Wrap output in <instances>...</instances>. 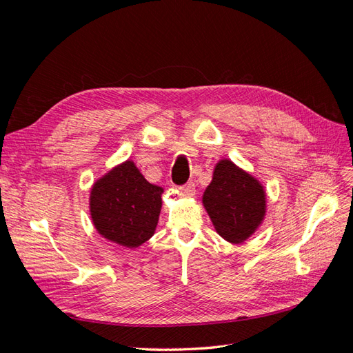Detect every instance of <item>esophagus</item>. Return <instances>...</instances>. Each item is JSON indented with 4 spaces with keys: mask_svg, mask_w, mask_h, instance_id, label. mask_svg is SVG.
Segmentation results:
<instances>
[{
    "mask_svg": "<svg viewBox=\"0 0 353 353\" xmlns=\"http://www.w3.org/2000/svg\"><path fill=\"white\" fill-rule=\"evenodd\" d=\"M179 191H181V193L187 194V196H194L196 194V185H194V183H187V184L179 187Z\"/></svg>",
    "mask_w": 353,
    "mask_h": 353,
    "instance_id": "1",
    "label": "esophagus"
}]
</instances>
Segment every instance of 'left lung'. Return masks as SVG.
I'll return each mask as SVG.
<instances>
[{"label":"left lung","mask_w":353,"mask_h":353,"mask_svg":"<svg viewBox=\"0 0 353 353\" xmlns=\"http://www.w3.org/2000/svg\"><path fill=\"white\" fill-rule=\"evenodd\" d=\"M203 205L219 236L239 244L262 223L266 197L258 179L223 159L213 170L212 183L203 194Z\"/></svg>","instance_id":"8db88e82"}]
</instances>
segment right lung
I'll use <instances>...</instances> for the list:
<instances>
[{"label":"right lung","instance_id":"add662e5","mask_svg":"<svg viewBox=\"0 0 353 353\" xmlns=\"http://www.w3.org/2000/svg\"><path fill=\"white\" fill-rule=\"evenodd\" d=\"M163 188L148 183L131 160L109 170L91 188L90 212L104 239L138 248L150 239L162 208Z\"/></svg>","mask_w":353,"mask_h":353}]
</instances>
